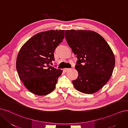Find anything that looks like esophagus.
Wrapping results in <instances>:
<instances>
[{"instance_id":"1","label":"esophagus","mask_w":128,"mask_h":128,"mask_svg":"<svg viewBox=\"0 0 128 128\" xmlns=\"http://www.w3.org/2000/svg\"><path fill=\"white\" fill-rule=\"evenodd\" d=\"M70 70V68H64L63 71H64V72H68V71H69Z\"/></svg>"}]
</instances>
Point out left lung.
I'll return each instance as SVG.
<instances>
[{
	"mask_svg": "<svg viewBox=\"0 0 128 128\" xmlns=\"http://www.w3.org/2000/svg\"><path fill=\"white\" fill-rule=\"evenodd\" d=\"M65 38L78 59L76 69L75 88L86 94L95 93L102 88L112 76L115 56L109 44L97 32L90 30L65 31Z\"/></svg>",
	"mask_w": 128,
	"mask_h": 128,
	"instance_id": "obj_1",
	"label": "left lung"
}]
</instances>
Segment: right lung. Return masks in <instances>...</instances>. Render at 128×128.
<instances>
[{"label":"right lung","mask_w":128,"mask_h":128,"mask_svg":"<svg viewBox=\"0 0 128 128\" xmlns=\"http://www.w3.org/2000/svg\"><path fill=\"white\" fill-rule=\"evenodd\" d=\"M65 30H49L32 36L20 49L16 66L20 80L28 91L47 95L55 88L63 71L50 65L54 52L64 38Z\"/></svg>","instance_id":"right-lung-1"}]
</instances>
